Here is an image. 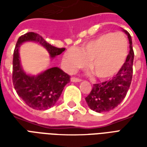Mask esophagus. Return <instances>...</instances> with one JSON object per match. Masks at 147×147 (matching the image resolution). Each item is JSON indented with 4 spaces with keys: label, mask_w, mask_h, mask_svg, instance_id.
<instances>
[{
    "label": "esophagus",
    "mask_w": 147,
    "mask_h": 147,
    "mask_svg": "<svg viewBox=\"0 0 147 147\" xmlns=\"http://www.w3.org/2000/svg\"><path fill=\"white\" fill-rule=\"evenodd\" d=\"M71 81L73 82V83H80L82 80H80V79H78V78H76V77H71Z\"/></svg>",
    "instance_id": "esophagus-1"
}]
</instances>
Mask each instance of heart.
Wrapping results in <instances>:
<instances>
[{
	"label": "heart",
	"mask_w": 147,
	"mask_h": 147,
	"mask_svg": "<svg viewBox=\"0 0 147 147\" xmlns=\"http://www.w3.org/2000/svg\"><path fill=\"white\" fill-rule=\"evenodd\" d=\"M128 55V44L122 34L107 32L83 45L70 48L64 53V63L68 71L86 67L90 62L92 73L102 80L114 77L123 67Z\"/></svg>",
	"instance_id": "1"
}]
</instances>
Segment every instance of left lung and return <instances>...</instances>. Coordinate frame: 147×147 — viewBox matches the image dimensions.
Wrapping results in <instances>:
<instances>
[{"label": "left lung", "instance_id": "8db88e82", "mask_svg": "<svg viewBox=\"0 0 147 147\" xmlns=\"http://www.w3.org/2000/svg\"><path fill=\"white\" fill-rule=\"evenodd\" d=\"M122 30L127 35L130 44V51L125 64L112 80L94 84L89 95L85 98L90 109L97 113L109 112L120 105L125 98L131 83L134 60L132 40L127 30Z\"/></svg>", "mask_w": 147, "mask_h": 147}]
</instances>
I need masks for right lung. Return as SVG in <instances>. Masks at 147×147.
I'll use <instances>...</instances> for the list:
<instances>
[{"label":"right lung","instance_id":"1","mask_svg":"<svg viewBox=\"0 0 147 147\" xmlns=\"http://www.w3.org/2000/svg\"><path fill=\"white\" fill-rule=\"evenodd\" d=\"M27 42L38 43L48 51L52 60L65 50L57 48L45 42L39 34L29 32L19 38L14 53L12 67V82L17 94L30 108L45 110L57 102L65 85L70 82V76L58 67H53L32 76L25 72L20 57V45Z\"/></svg>","mask_w":147,"mask_h":147}]
</instances>
